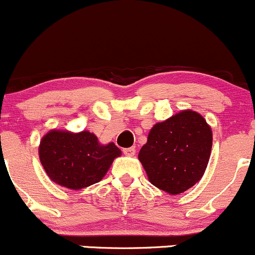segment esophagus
<instances>
[{"mask_svg": "<svg viewBox=\"0 0 255 255\" xmlns=\"http://www.w3.org/2000/svg\"><path fill=\"white\" fill-rule=\"evenodd\" d=\"M123 152H124L125 156H133L136 153V148L135 147H128V148L123 149Z\"/></svg>", "mask_w": 255, "mask_h": 255, "instance_id": "1", "label": "esophagus"}]
</instances>
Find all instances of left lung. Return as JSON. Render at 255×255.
Returning <instances> with one entry per match:
<instances>
[{"label":"left lung","mask_w":255,"mask_h":255,"mask_svg":"<svg viewBox=\"0 0 255 255\" xmlns=\"http://www.w3.org/2000/svg\"><path fill=\"white\" fill-rule=\"evenodd\" d=\"M211 147L212 131L206 120L184 110L151 128L138 159L152 184L177 195L201 179Z\"/></svg>","instance_id":"left-lung-1"}]
</instances>
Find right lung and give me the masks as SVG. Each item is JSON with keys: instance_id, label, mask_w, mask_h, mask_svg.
<instances>
[{"instance_id": "obj_1", "label": "right lung", "mask_w": 255, "mask_h": 255, "mask_svg": "<svg viewBox=\"0 0 255 255\" xmlns=\"http://www.w3.org/2000/svg\"><path fill=\"white\" fill-rule=\"evenodd\" d=\"M120 153L113 142L101 145L89 131L72 133L52 130L39 146L40 162L50 179L73 190L102 180Z\"/></svg>"}]
</instances>
